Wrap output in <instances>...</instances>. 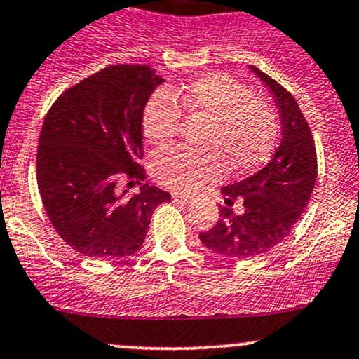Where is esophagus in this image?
<instances>
[{
  "label": "esophagus",
  "instance_id": "34e87169",
  "mask_svg": "<svg viewBox=\"0 0 359 359\" xmlns=\"http://www.w3.org/2000/svg\"><path fill=\"white\" fill-rule=\"evenodd\" d=\"M172 199H173V203H177V205H189L191 203L189 196L182 194V192H173Z\"/></svg>",
  "mask_w": 359,
  "mask_h": 359
}]
</instances>
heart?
Returning a JSON list of instances; mask_svg holds the SVG:
<instances>
[{"label": "heart", "instance_id": "b5f03b06", "mask_svg": "<svg viewBox=\"0 0 359 359\" xmlns=\"http://www.w3.org/2000/svg\"><path fill=\"white\" fill-rule=\"evenodd\" d=\"M179 103L192 115L210 120L205 148L215 153L177 149L156 154L151 172L161 186L192 192L215 182L224 173L220 157L233 173L255 172L270 160L277 144V115L266 101L252 97L246 86L229 75L210 74L186 88L156 93L142 116V130L151 144L167 148L177 137L182 123Z\"/></svg>", "mask_w": 359, "mask_h": 359}]
</instances>
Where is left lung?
Listing matches in <instances>:
<instances>
[{
  "mask_svg": "<svg viewBox=\"0 0 359 359\" xmlns=\"http://www.w3.org/2000/svg\"><path fill=\"white\" fill-rule=\"evenodd\" d=\"M251 70L280 110V146L258 173L222 189L227 206H220V220L199 233L211 251L236 259L265 255L289 236L308 206L318 170L311 130L292 94L256 67ZM233 201H243L241 215L229 208Z\"/></svg>",
  "mask_w": 359,
  "mask_h": 359,
  "instance_id": "obj_1",
  "label": "left lung"
}]
</instances>
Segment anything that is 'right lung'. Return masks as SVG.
<instances>
[{
  "label": "right lung",
  "mask_w": 359,
  "mask_h": 359,
  "mask_svg": "<svg viewBox=\"0 0 359 359\" xmlns=\"http://www.w3.org/2000/svg\"><path fill=\"white\" fill-rule=\"evenodd\" d=\"M163 82L148 65H110L69 88L44 118L36 177L44 210L72 249L96 259L137 252L168 192L144 184L118 194L116 179H144L142 113Z\"/></svg>",
  "instance_id": "right-lung-1"
}]
</instances>
